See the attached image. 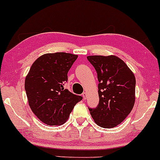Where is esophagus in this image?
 Wrapping results in <instances>:
<instances>
[{"mask_svg": "<svg viewBox=\"0 0 160 160\" xmlns=\"http://www.w3.org/2000/svg\"><path fill=\"white\" fill-rule=\"evenodd\" d=\"M82 97H83L84 99H86V97H87L86 92H83V93H82Z\"/></svg>", "mask_w": 160, "mask_h": 160, "instance_id": "obj_1", "label": "esophagus"}]
</instances>
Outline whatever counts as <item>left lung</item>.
<instances>
[{"instance_id":"1","label":"left lung","mask_w":160,"mask_h":160,"mask_svg":"<svg viewBox=\"0 0 160 160\" xmlns=\"http://www.w3.org/2000/svg\"><path fill=\"white\" fill-rule=\"evenodd\" d=\"M87 58L96 71L99 82V102L96 108H88L91 116L101 127H116L124 121L134 106V74L115 55H92Z\"/></svg>"}]
</instances>
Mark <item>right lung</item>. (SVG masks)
I'll return each mask as SVG.
<instances>
[{
    "instance_id": "1",
    "label": "right lung",
    "mask_w": 160,
    "mask_h": 160,
    "mask_svg": "<svg viewBox=\"0 0 160 160\" xmlns=\"http://www.w3.org/2000/svg\"><path fill=\"white\" fill-rule=\"evenodd\" d=\"M77 58L65 52L44 54L32 64L26 76L24 88L31 111L46 125L64 124L82 99L64 88Z\"/></svg>"
}]
</instances>
